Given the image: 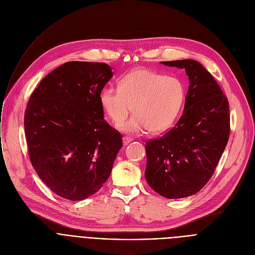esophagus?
Returning <instances> with one entry per match:
<instances>
[{
  "label": "esophagus",
  "mask_w": 255,
  "mask_h": 255,
  "mask_svg": "<svg viewBox=\"0 0 255 255\" xmlns=\"http://www.w3.org/2000/svg\"><path fill=\"white\" fill-rule=\"evenodd\" d=\"M131 141H132V138H130V137H128V136H124V137H123V144H124V145L129 144Z\"/></svg>",
  "instance_id": "obj_1"
}]
</instances>
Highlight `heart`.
<instances>
[{"mask_svg": "<svg viewBox=\"0 0 255 255\" xmlns=\"http://www.w3.org/2000/svg\"><path fill=\"white\" fill-rule=\"evenodd\" d=\"M185 101L186 87L178 78L147 69L130 71L118 88H105L100 96L103 110L115 124L124 122L134 107L135 114L121 125L131 134L167 130L178 118Z\"/></svg>", "mask_w": 255, "mask_h": 255, "instance_id": "b5f03b06", "label": "heart"}]
</instances>
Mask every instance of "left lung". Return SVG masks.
Instances as JSON below:
<instances>
[{"label": "left lung", "instance_id": "8db88e82", "mask_svg": "<svg viewBox=\"0 0 255 255\" xmlns=\"http://www.w3.org/2000/svg\"><path fill=\"white\" fill-rule=\"evenodd\" d=\"M185 68L190 86L184 113L175 126L145 144V178L167 199L198 193L208 183L230 134L229 103L210 72L197 60L161 61Z\"/></svg>", "mask_w": 255, "mask_h": 255}]
</instances>
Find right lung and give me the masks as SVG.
<instances>
[{
    "mask_svg": "<svg viewBox=\"0 0 255 255\" xmlns=\"http://www.w3.org/2000/svg\"><path fill=\"white\" fill-rule=\"evenodd\" d=\"M104 62L68 61L32 93L24 128L30 161L57 196L81 201L111 174L122 135L104 120L100 96L111 80Z\"/></svg>",
    "mask_w": 255,
    "mask_h": 255,
    "instance_id": "add662e5",
    "label": "right lung"
}]
</instances>
